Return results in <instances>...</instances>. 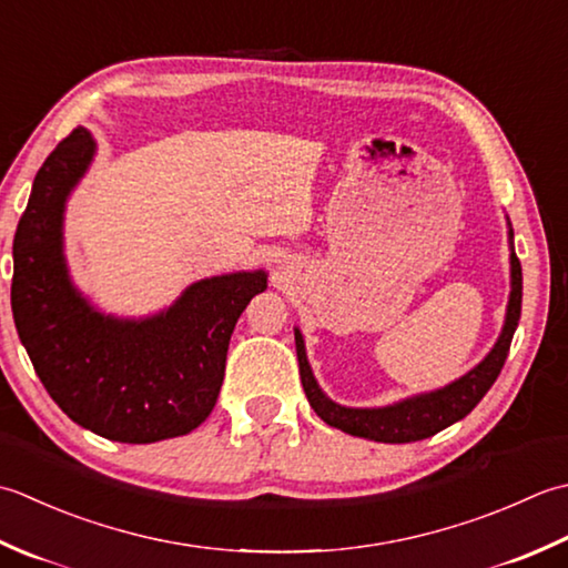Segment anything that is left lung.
<instances>
[{
  "instance_id": "1",
  "label": "left lung",
  "mask_w": 568,
  "mask_h": 568,
  "mask_svg": "<svg viewBox=\"0 0 568 568\" xmlns=\"http://www.w3.org/2000/svg\"><path fill=\"white\" fill-rule=\"evenodd\" d=\"M510 225V220H507ZM519 311H523V264H519L515 247H513V227H510V301H507V314L500 338L493 345V351L483 357V361L458 377L450 385L424 392V395H414L387 407H373V409H355L335 404L323 395L318 382L311 373L304 335L294 328L296 338V357H298V373L301 385L308 397V404L328 426H335L351 436L369 438V442L379 444H409L422 442L438 434L446 426L456 424L463 416L476 409V404L485 397V392L493 387V382L500 375V369L510 353V343L519 321Z\"/></svg>"
}]
</instances>
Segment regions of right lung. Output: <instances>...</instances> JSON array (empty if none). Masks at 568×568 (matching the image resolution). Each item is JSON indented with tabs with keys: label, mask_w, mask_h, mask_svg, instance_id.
Masks as SVG:
<instances>
[{
	"label": "right lung",
	"mask_w": 568,
	"mask_h": 568,
	"mask_svg": "<svg viewBox=\"0 0 568 568\" xmlns=\"http://www.w3.org/2000/svg\"><path fill=\"white\" fill-rule=\"evenodd\" d=\"M92 156L95 142L78 126L33 179L14 235L11 311L45 392L75 424L120 444L164 442L213 412L230 335L267 274L201 280L149 318L100 314L63 257L65 201Z\"/></svg>",
	"instance_id": "1"
}]
</instances>
